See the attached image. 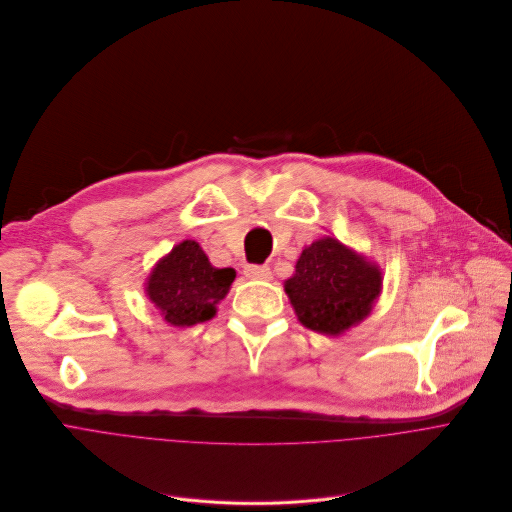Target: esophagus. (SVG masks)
<instances>
[{
  "instance_id": "34e87169",
  "label": "esophagus",
  "mask_w": 512,
  "mask_h": 512,
  "mask_svg": "<svg viewBox=\"0 0 512 512\" xmlns=\"http://www.w3.org/2000/svg\"><path fill=\"white\" fill-rule=\"evenodd\" d=\"M245 276L249 280H269L271 271L267 265H247L245 267Z\"/></svg>"
}]
</instances>
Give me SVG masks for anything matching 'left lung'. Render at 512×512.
<instances>
[{"instance_id": "1", "label": "left lung", "mask_w": 512, "mask_h": 512, "mask_svg": "<svg viewBox=\"0 0 512 512\" xmlns=\"http://www.w3.org/2000/svg\"><path fill=\"white\" fill-rule=\"evenodd\" d=\"M284 290L306 329L337 337L372 313L383 269L335 236H321L302 249Z\"/></svg>"}]
</instances>
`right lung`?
<instances>
[{"mask_svg":"<svg viewBox=\"0 0 512 512\" xmlns=\"http://www.w3.org/2000/svg\"><path fill=\"white\" fill-rule=\"evenodd\" d=\"M234 278L232 267H214L199 243L185 238L154 263L144 292L170 327H191L216 317Z\"/></svg>","mask_w":512,"mask_h":512,"instance_id":"1","label":"right lung"}]
</instances>
